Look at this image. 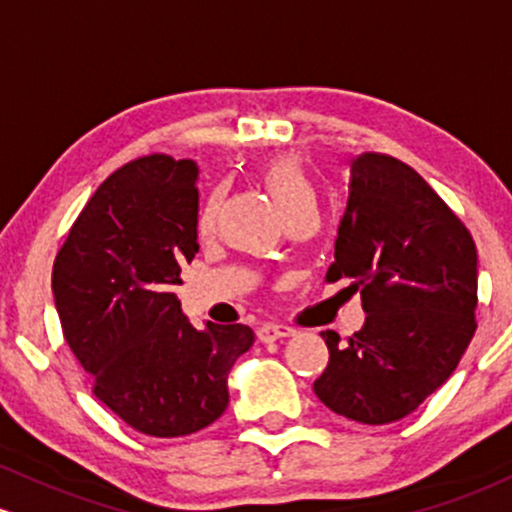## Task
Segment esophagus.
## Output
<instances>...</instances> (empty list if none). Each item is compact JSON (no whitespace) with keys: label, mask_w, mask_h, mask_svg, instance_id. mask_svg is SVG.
Returning <instances> with one entry per match:
<instances>
[{"label":"esophagus","mask_w":512,"mask_h":512,"mask_svg":"<svg viewBox=\"0 0 512 512\" xmlns=\"http://www.w3.org/2000/svg\"><path fill=\"white\" fill-rule=\"evenodd\" d=\"M290 326H283V324H263L261 329H258V341L261 343H273V341H280V338H290L292 336Z\"/></svg>","instance_id":"esophagus-1"}]
</instances>
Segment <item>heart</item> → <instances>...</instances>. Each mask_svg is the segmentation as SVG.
<instances>
[{"instance_id": "1", "label": "heart", "mask_w": 512, "mask_h": 512, "mask_svg": "<svg viewBox=\"0 0 512 512\" xmlns=\"http://www.w3.org/2000/svg\"><path fill=\"white\" fill-rule=\"evenodd\" d=\"M256 176L258 181L266 186V191L271 193L275 205H278L285 217L297 208H302V205L314 203V186L312 181H309L302 159L297 157V154H275V157L258 164ZM217 210H220V191H212L208 198H205V203L200 205L198 217H195V229H198V234L212 232Z\"/></svg>"}]
</instances>
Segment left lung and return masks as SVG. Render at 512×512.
Segmentation results:
<instances>
[{
  "label": "left lung",
  "instance_id": "8db88e82",
  "mask_svg": "<svg viewBox=\"0 0 512 512\" xmlns=\"http://www.w3.org/2000/svg\"><path fill=\"white\" fill-rule=\"evenodd\" d=\"M353 280L365 309L348 343L321 331L329 365L314 392L333 413L382 426L416 411L455 372L476 331V246L409 164L365 152L326 283Z\"/></svg>",
  "mask_w": 512,
  "mask_h": 512
}]
</instances>
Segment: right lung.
<instances>
[{
	"instance_id": "1",
	"label": "right lung",
	"mask_w": 512,
	"mask_h": 512,
	"mask_svg": "<svg viewBox=\"0 0 512 512\" xmlns=\"http://www.w3.org/2000/svg\"><path fill=\"white\" fill-rule=\"evenodd\" d=\"M198 166L147 154L96 188L57 251L62 333L96 399L152 438L203 430L229 404L234 360L254 346L244 324L181 314L176 285L198 254Z\"/></svg>"
}]
</instances>
